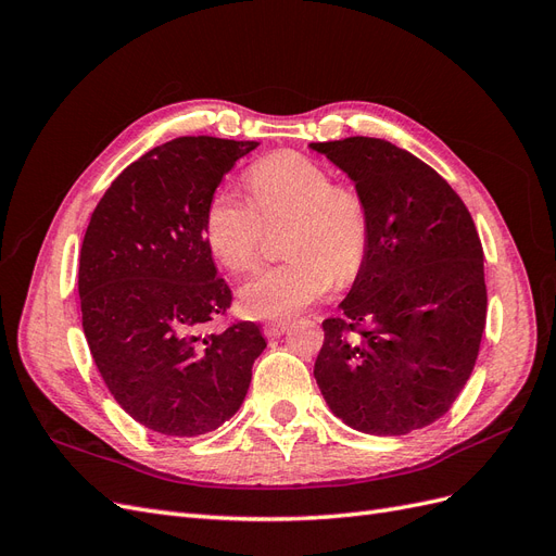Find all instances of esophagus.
Wrapping results in <instances>:
<instances>
[{
    "instance_id": "esophagus-1",
    "label": "esophagus",
    "mask_w": 556,
    "mask_h": 556,
    "mask_svg": "<svg viewBox=\"0 0 556 556\" xmlns=\"http://www.w3.org/2000/svg\"><path fill=\"white\" fill-rule=\"evenodd\" d=\"M288 327H290V323H285V319H271V323H266L262 327V331H264V336H268V339H276V336L288 331Z\"/></svg>"
}]
</instances>
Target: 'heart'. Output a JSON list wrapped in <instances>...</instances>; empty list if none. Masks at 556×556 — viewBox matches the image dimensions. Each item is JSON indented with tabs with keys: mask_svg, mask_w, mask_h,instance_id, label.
<instances>
[{
	"mask_svg": "<svg viewBox=\"0 0 556 556\" xmlns=\"http://www.w3.org/2000/svg\"><path fill=\"white\" fill-rule=\"evenodd\" d=\"M252 201L239 190L217 188L204 213V239L213 257L233 274L260 262L264 225L290 217L282 255L290 262L262 268L239 290L248 317H292L323 299L333 285L355 278L368 255L371 223L362 194L336 185L319 162L280 150L248 172Z\"/></svg>",
	"mask_w": 556,
	"mask_h": 556,
	"instance_id": "b5f03b06",
	"label": "heart"
}]
</instances>
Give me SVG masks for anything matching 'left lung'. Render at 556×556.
<instances>
[{"instance_id":"1","label":"left lung","mask_w":556,"mask_h":556,"mask_svg":"<svg viewBox=\"0 0 556 556\" xmlns=\"http://www.w3.org/2000/svg\"><path fill=\"white\" fill-rule=\"evenodd\" d=\"M366 201L368 255L323 323L315 380L352 429L403 435L443 417L473 371L486 319L482 243L429 164L371 137L311 143Z\"/></svg>"}]
</instances>
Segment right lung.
<instances>
[{
    "label": "right lung",
    "mask_w": 556,
    "mask_h": 556,
    "mask_svg": "<svg viewBox=\"0 0 556 556\" xmlns=\"http://www.w3.org/2000/svg\"><path fill=\"white\" fill-rule=\"evenodd\" d=\"M255 148L215 137L162 143L111 182L90 217L78 266L83 331L109 392L146 429L201 435L225 425L266 348L255 323L199 333L231 304L204 213Z\"/></svg>",
    "instance_id": "obj_1"
}]
</instances>
